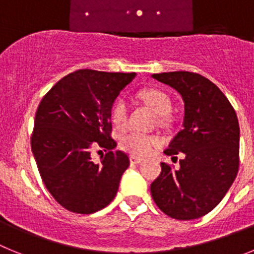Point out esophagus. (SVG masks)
<instances>
[{"mask_svg": "<svg viewBox=\"0 0 254 254\" xmlns=\"http://www.w3.org/2000/svg\"><path fill=\"white\" fill-rule=\"evenodd\" d=\"M129 161H131V164H140V163H142L143 159L138 158V156H133V155H132V156H129Z\"/></svg>", "mask_w": 254, "mask_h": 254, "instance_id": "esophagus-1", "label": "esophagus"}]
</instances>
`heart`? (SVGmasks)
Listing matches in <instances>:
<instances>
[{
    "instance_id": "obj_1",
    "label": "heart",
    "mask_w": 254,
    "mask_h": 254,
    "mask_svg": "<svg viewBox=\"0 0 254 254\" xmlns=\"http://www.w3.org/2000/svg\"><path fill=\"white\" fill-rule=\"evenodd\" d=\"M138 96L147 105L154 109L155 112L161 116V120H167V114L172 109V102L167 93L160 89L147 87L138 93ZM111 121L116 127L122 128L127 123V105L125 100L118 99L113 104L111 109ZM160 140L154 134L145 133L140 131H129L121 134L118 145L123 151L128 152L137 156H143L152 151L156 146H159Z\"/></svg>"
}]
</instances>
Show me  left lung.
I'll use <instances>...</instances> for the list:
<instances>
[{
    "mask_svg": "<svg viewBox=\"0 0 254 254\" xmlns=\"http://www.w3.org/2000/svg\"><path fill=\"white\" fill-rule=\"evenodd\" d=\"M152 77L181 94L185 102L183 128L164 151L179 160L178 170L161 163L150 186L152 199L164 214L193 220L208 214L224 198L239 169V123L234 108L208 78L174 71Z\"/></svg>",
    "mask_w": 254,
    "mask_h": 254,
    "instance_id": "left-lung-1",
    "label": "left lung"
}]
</instances>
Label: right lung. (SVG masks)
Returning a JSON list of instances; mask_svg holds the SVG:
<instances>
[{"mask_svg":"<svg viewBox=\"0 0 254 254\" xmlns=\"http://www.w3.org/2000/svg\"><path fill=\"white\" fill-rule=\"evenodd\" d=\"M134 76L77 69L61 78L39 103L31 151L49 193L71 212L93 214L116 197L129 159L113 151L111 109ZM98 146L108 152L96 164L90 154Z\"/></svg>","mask_w":254,"mask_h":254,"instance_id":"1","label":"right lung"}]
</instances>
